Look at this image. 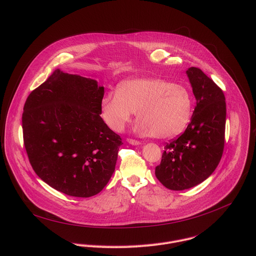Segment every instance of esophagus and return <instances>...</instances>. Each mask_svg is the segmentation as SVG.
Returning <instances> with one entry per match:
<instances>
[{"label": "esophagus", "mask_w": 256, "mask_h": 256, "mask_svg": "<svg viewBox=\"0 0 256 256\" xmlns=\"http://www.w3.org/2000/svg\"><path fill=\"white\" fill-rule=\"evenodd\" d=\"M126 142H128V144H134V146H138V144H140V140H134V138H126Z\"/></svg>", "instance_id": "1"}]
</instances>
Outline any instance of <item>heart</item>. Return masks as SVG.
<instances>
[{
  "instance_id": "b5f03b06",
  "label": "heart",
  "mask_w": 256,
  "mask_h": 256,
  "mask_svg": "<svg viewBox=\"0 0 256 256\" xmlns=\"http://www.w3.org/2000/svg\"><path fill=\"white\" fill-rule=\"evenodd\" d=\"M101 118L114 132H122L136 112V130L158 138H173L188 126L192 98L188 90L158 78H136L120 83L116 93L105 94Z\"/></svg>"
}]
</instances>
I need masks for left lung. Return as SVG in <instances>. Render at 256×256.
<instances>
[{
	"label": "left lung",
	"mask_w": 256,
	"mask_h": 256,
	"mask_svg": "<svg viewBox=\"0 0 256 256\" xmlns=\"http://www.w3.org/2000/svg\"><path fill=\"white\" fill-rule=\"evenodd\" d=\"M196 106L186 132L166 142L157 179L168 190H184L206 180L221 161L225 144L223 90L198 68L186 70Z\"/></svg>",
	"instance_id": "left-lung-1"
}]
</instances>
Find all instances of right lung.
Listing matches in <instances>:
<instances>
[{
	"label": "right lung",
	"instance_id": "obj_1",
	"mask_svg": "<svg viewBox=\"0 0 256 256\" xmlns=\"http://www.w3.org/2000/svg\"><path fill=\"white\" fill-rule=\"evenodd\" d=\"M103 96L95 80L58 68L24 104L29 162L40 179L64 194L93 196L114 172L122 142L100 116Z\"/></svg>",
	"mask_w": 256,
	"mask_h": 256
}]
</instances>
